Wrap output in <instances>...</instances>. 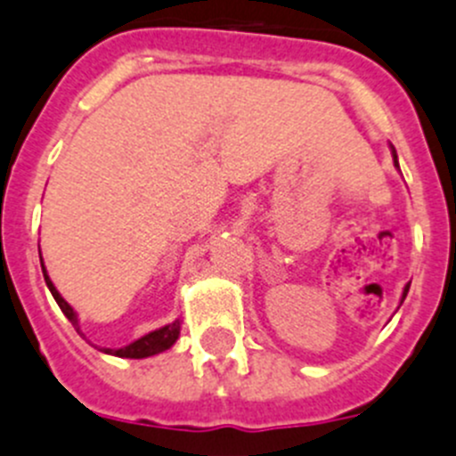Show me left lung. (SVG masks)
Returning a JSON list of instances; mask_svg holds the SVG:
<instances>
[{"label":"left lung","mask_w":456,"mask_h":456,"mask_svg":"<svg viewBox=\"0 0 456 456\" xmlns=\"http://www.w3.org/2000/svg\"><path fill=\"white\" fill-rule=\"evenodd\" d=\"M394 164H395V166H398V157H395V151H394ZM407 292H410V286H405V292H403V301H405Z\"/></svg>","instance_id":"1"}]
</instances>
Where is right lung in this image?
<instances>
[{
    "mask_svg": "<svg viewBox=\"0 0 456 456\" xmlns=\"http://www.w3.org/2000/svg\"><path fill=\"white\" fill-rule=\"evenodd\" d=\"M40 263H42V256H40ZM42 274H45V281H46V288L51 290V295H53L55 304L61 305V310L65 313V317L69 319L71 324H74V329L78 330V317H76L74 308H71L69 304H67L65 299L61 297V292L55 290V286L51 283L49 274H46L45 265H42ZM177 338H180V319H175L173 324L168 326H161V329L152 330V333L143 335V338H139L137 342L127 344V346L123 348H101L103 353H110V355H117V357H132V360H142V357H151V355H157V353L166 351V348H170L173 344L177 342Z\"/></svg>",
    "mask_w": 456,
    "mask_h": 456,
    "instance_id": "obj_1",
    "label": "right lung"
}]
</instances>
